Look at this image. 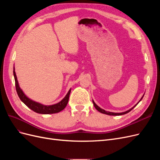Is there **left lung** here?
<instances>
[{
	"label": "left lung",
	"mask_w": 160,
	"mask_h": 160,
	"mask_svg": "<svg viewBox=\"0 0 160 160\" xmlns=\"http://www.w3.org/2000/svg\"><path fill=\"white\" fill-rule=\"evenodd\" d=\"M143 98V95L142 98H141V99L139 100V101L142 99V98ZM139 102H138L136 105H135L134 106V107H133L132 108H131L130 109H129V110H128V111H125V112H122V113H113V112H109V111H105V110H104V109H101V108L99 107V106L95 104V103L94 101H93V105H94V107L95 108V109H96L97 110L99 111L100 113H104V114H106V115H122L126 114V113H129L130 111H132V109L135 107V106H136V105L139 103Z\"/></svg>",
	"instance_id": "obj_1"
}]
</instances>
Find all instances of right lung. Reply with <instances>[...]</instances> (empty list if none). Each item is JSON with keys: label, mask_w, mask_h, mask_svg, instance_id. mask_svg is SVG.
<instances>
[{"label": "right lung", "mask_w": 160, "mask_h": 160, "mask_svg": "<svg viewBox=\"0 0 160 160\" xmlns=\"http://www.w3.org/2000/svg\"><path fill=\"white\" fill-rule=\"evenodd\" d=\"M13 74L14 77V81H15V87L17 93L19 97V98L25 103L28 108H30L33 111H35L36 113H41V114H52V113H59L61 111L63 110L67 106V103H68L69 95L71 93V89L69 91L68 93L66 95L65 98L62 99L59 103H58L55 105H42L39 103L35 102L29 98H28L23 93L20 87L18 85V83L17 78V75L14 71V67L13 68Z\"/></svg>", "instance_id": "obj_1"}]
</instances>
